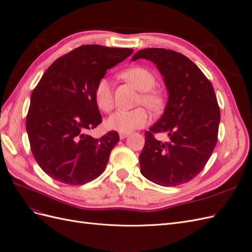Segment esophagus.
<instances>
[{"label":"esophagus","instance_id":"obj_1","mask_svg":"<svg viewBox=\"0 0 252 252\" xmlns=\"http://www.w3.org/2000/svg\"><path fill=\"white\" fill-rule=\"evenodd\" d=\"M128 135H129V133H128V132H121V133H120V139H121V140H123V139L127 138Z\"/></svg>","mask_w":252,"mask_h":252}]
</instances>
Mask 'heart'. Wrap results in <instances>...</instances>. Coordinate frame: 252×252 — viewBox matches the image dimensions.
<instances>
[{
  "mask_svg": "<svg viewBox=\"0 0 252 252\" xmlns=\"http://www.w3.org/2000/svg\"><path fill=\"white\" fill-rule=\"evenodd\" d=\"M123 77L141 91L140 103H143L151 110H158L163 105V97L159 93L152 88L156 85L154 73L144 67L135 66L126 69ZM94 101L98 108L105 112H109L113 108V94L111 84L108 79L98 80L94 87ZM149 113L142 107L132 110H118L106 121V127L118 132H131L148 124Z\"/></svg>",
  "mask_w": 252,
  "mask_h": 252,
  "instance_id": "1",
  "label": "heart"
}]
</instances>
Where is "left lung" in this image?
Here are the masks:
<instances>
[{"instance_id": "8db88e82", "label": "left lung", "mask_w": 252, "mask_h": 252, "mask_svg": "<svg viewBox=\"0 0 252 252\" xmlns=\"http://www.w3.org/2000/svg\"><path fill=\"white\" fill-rule=\"evenodd\" d=\"M149 60L161 72L168 93L163 116L145 132L141 172L158 185L178 186L205 167L218 141L220 108L211 83L191 60L165 48H145L131 61ZM166 132L168 142L154 139Z\"/></svg>"}]
</instances>
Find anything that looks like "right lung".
Wrapping results in <instances>:
<instances>
[{"mask_svg": "<svg viewBox=\"0 0 252 252\" xmlns=\"http://www.w3.org/2000/svg\"><path fill=\"white\" fill-rule=\"evenodd\" d=\"M132 52L83 45L56 60L33 89L26 130L35 161L53 180L82 185L104 171L120 136L117 131L100 139L86 134L102 123L94 87Z\"/></svg>", "mask_w": 252, "mask_h": 252, "instance_id": "right-lung-1", "label": "right lung"}]
</instances>
